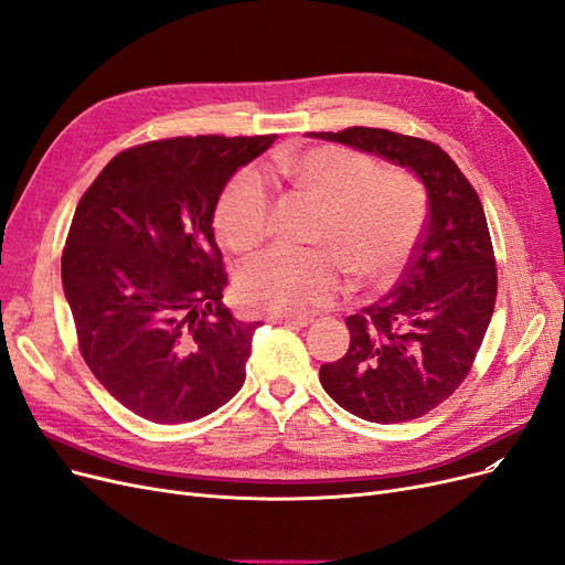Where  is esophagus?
Returning a JSON list of instances; mask_svg holds the SVG:
<instances>
[{"mask_svg":"<svg viewBox=\"0 0 565 565\" xmlns=\"http://www.w3.org/2000/svg\"><path fill=\"white\" fill-rule=\"evenodd\" d=\"M269 321L277 326H288V328H307L311 323V319L307 317H269Z\"/></svg>","mask_w":565,"mask_h":565,"instance_id":"1","label":"esophagus"}]
</instances>
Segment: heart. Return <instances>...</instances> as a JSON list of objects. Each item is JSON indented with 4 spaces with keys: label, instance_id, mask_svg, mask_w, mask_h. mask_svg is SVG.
Returning a JSON list of instances; mask_svg holds the SVG:
<instances>
[{
    "label": "heart",
    "instance_id": "heart-1",
    "mask_svg": "<svg viewBox=\"0 0 565 565\" xmlns=\"http://www.w3.org/2000/svg\"><path fill=\"white\" fill-rule=\"evenodd\" d=\"M275 172L323 206L317 242L333 250L275 246L237 275L239 300L265 315H305L338 298L344 269L363 284L391 281L419 242L426 198L403 172H380L367 156L319 146L284 156ZM269 183L256 167L237 172L218 200L216 230L235 250L256 248L269 230ZM341 259L338 262L337 258Z\"/></svg>",
    "mask_w": 565,
    "mask_h": 565
}]
</instances>
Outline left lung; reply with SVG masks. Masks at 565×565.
I'll use <instances>...</instances> for the list:
<instances>
[{"instance_id": "obj_1", "label": "left lung", "mask_w": 565, "mask_h": 565, "mask_svg": "<svg viewBox=\"0 0 565 565\" xmlns=\"http://www.w3.org/2000/svg\"><path fill=\"white\" fill-rule=\"evenodd\" d=\"M309 137L403 167L426 191V230L403 279L347 319L344 359L319 372L323 391L359 419H419L466 380L493 317L498 277L482 202L433 141L377 128Z\"/></svg>"}]
</instances>
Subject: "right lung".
Masks as SVG:
<instances>
[{
    "mask_svg": "<svg viewBox=\"0 0 565 565\" xmlns=\"http://www.w3.org/2000/svg\"><path fill=\"white\" fill-rule=\"evenodd\" d=\"M267 137H177L118 153L81 198L62 288L97 382L153 424H188L233 401L260 323L223 307L214 212Z\"/></svg>",
    "mask_w": 565,
    "mask_h": 565,
    "instance_id": "add662e5",
    "label": "right lung"
}]
</instances>
